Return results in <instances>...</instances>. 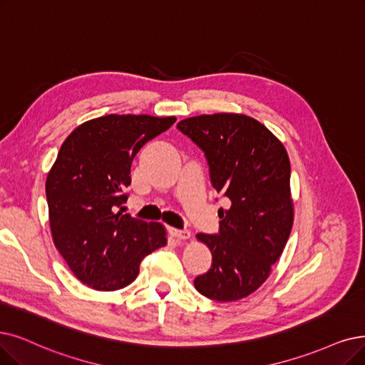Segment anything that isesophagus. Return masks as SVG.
<instances>
[{
	"label": "esophagus",
	"mask_w": 365,
	"mask_h": 365,
	"mask_svg": "<svg viewBox=\"0 0 365 365\" xmlns=\"http://www.w3.org/2000/svg\"><path fill=\"white\" fill-rule=\"evenodd\" d=\"M169 233L170 235L177 240V241H184V240H188L190 238V230L187 229H175V227H170L169 229Z\"/></svg>",
	"instance_id": "esophagus-1"
}]
</instances>
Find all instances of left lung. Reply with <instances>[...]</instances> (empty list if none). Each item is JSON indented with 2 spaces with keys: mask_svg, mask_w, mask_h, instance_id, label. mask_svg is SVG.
<instances>
[{
  "mask_svg": "<svg viewBox=\"0 0 365 365\" xmlns=\"http://www.w3.org/2000/svg\"><path fill=\"white\" fill-rule=\"evenodd\" d=\"M177 127L205 153L212 187L230 200L218 210V233L196 235L212 265L195 287L214 301L242 299L268 279L292 230L289 155L264 124L242 113L192 116Z\"/></svg>",
  "mask_w": 365,
  "mask_h": 365,
  "instance_id": "left-lung-1",
  "label": "left lung"
}]
</instances>
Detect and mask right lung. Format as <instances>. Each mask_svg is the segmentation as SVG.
<instances>
[{"label":"right lung","instance_id":"1","mask_svg":"<svg viewBox=\"0 0 365 365\" xmlns=\"http://www.w3.org/2000/svg\"><path fill=\"white\" fill-rule=\"evenodd\" d=\"M177 121L175 116L105 115L81 124L63 142L46 178L49 225L68 268L96 290H118L139 265L166 245V230L130 214L127 202L135 155Z\"/></svg>","mask_w":365,"mask_h":365}]
</instances>
